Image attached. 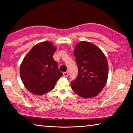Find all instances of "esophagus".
I'll use <instances>...</instances> for the list:
<instances>
[{
  "label": "esophagus",
  "instance_id": "obj_1",
  "mask_svg": "<svg viewBox=\"0 0 133 133\" xmlns=\"http://www.w3.org/2000/svg\"><path fill=\"white\" fill-rule=\"evenodd\" d=\"M68 75H69V73H68V72H67V71L64 72V73H63V76H64V77H67V76H68Z\"/></svg>",
  "mask_w": 133,
  "mask_h": 133
}]
</instances>
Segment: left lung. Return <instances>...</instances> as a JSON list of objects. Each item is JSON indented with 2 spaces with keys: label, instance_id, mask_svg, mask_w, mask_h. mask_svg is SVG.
Here are the masks:
<instances>
[{
  "label": "left lung",
  "instance_id": "1",
  "mask_svg": "<svg viewBox=\"0 0 133 133\" xmlns=\"http://www.w3.org/2000/svg\"><path fill=\"white\" fill-rule=\"evenodd\" d=\"M74 55L78 66V76L71 82L72 90L84 98L99 94L107 83L108 63L99 48L88 42H81L75 47Z\"/></svg>",
  "mask_w": 133,
  "mask_h": 133
}]
</instances>
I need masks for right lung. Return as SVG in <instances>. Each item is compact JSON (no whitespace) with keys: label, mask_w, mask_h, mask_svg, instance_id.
<instances>
[{"label":"right lung","mask_w":133,"mask_h":133,"mask_svg":"<svg viewBox=\"0 0 133 133\" xmlns=\"http://www.w3.org/2000/svg\"><path fill=\"white\" fill-rule=\"evenodd\" d=\"M56 49L51 43L43 42L35 45L24 58L20 66V77L30 92L38 95L48 92L63 76L53 58Z\"/></svg>","instance_id":"add662e5"}]
</instances>
